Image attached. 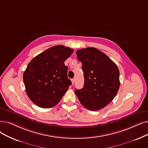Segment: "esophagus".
<instances>
[{
  "instance_id": "esophagus-1",
  "label": "esophagus",
  "mask_w": 148,
  "mask_h": 148,
  "mask_svg": "<svg viewBox=\"0 0 148 148\" xmlns=\"http://www.w3.org/2000/svg\"><path fill=\"white\" fill-rule=\"evenodd\" d=\"M71 82H72V84L74 85V82H75V80H74V79H71Z\"/></svg>"
}]
</instances>
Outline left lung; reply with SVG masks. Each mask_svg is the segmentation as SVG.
I'll use <instances>...</instances> for the list:
<instances>
[{"mask_svg": "<svg viewBox=\"0 0 148 148\" xmlns=\"http://www.w3.org/2000/svg\"><path fill=\"white\" fill-rule=\"evenodd\" d=\"M82 63L83 88L75 89L80 103L90 111L103 108L114 99L120 87L119 70L111 59L95 48L76 51Z\"/></svg>", "mask_w": 148, "mask_h": 148, "instance_id": "obj_1", "label": "left lung"}]
</instances>
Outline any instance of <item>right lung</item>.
<instances>
[{"label":"right lung","mask_w":148,"mask_h":148,"mask_svg":"<svg viewBox=\"0 0 148 148\" xmlns=\"http://www.w3.org/2000/svg\"><path fill=\"white\" fill-rule=\"evenodd\" d=\"M73 49L63 45L49 48L36 56L23 73V82L30 100L37 106L50 108L56 105L71 82L64 62Z\"/></svg>","instance_id":"obj_1"}]
</instances>
